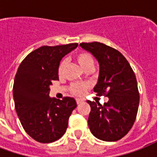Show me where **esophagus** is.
Here are the masks:
<instances>
[{
    "label": "esophagus",
    "mask_w": 157,
    "mask_h": 157,
    "mask_svg": "<svg viewBox=\"0 0 157 157\" xmlns=\"http://www.w3.org/2000/svg\"><path fill=\"white\" fill-rule=\"evenodd\" d=\"M83 102H84V100H83V99H80V98L76 99V103H77V104H81V103Z\"/></svg>",
    "instance_id": "esophagus-1"
}]
</instances>
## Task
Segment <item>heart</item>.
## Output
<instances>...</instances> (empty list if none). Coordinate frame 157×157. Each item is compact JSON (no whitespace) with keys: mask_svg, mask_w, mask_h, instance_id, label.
Instances as JSON below:
<instances>
[{"mask_svg":"<svg viewBox=\"0 0 157 157\" xmlns=\"http://www.w3.org/2000/svg\"><path fill=\"white\" fill-rule=\"evenodd\" d=\"M75 59H76L79 65L84 71L93 68L94 59L92 57V55L87 53V52H80V53H78L77 55H75ZM65 61L60 62L58 68V73L59 75H62L63 71L65 69ZM86 87H87V86L85 85V84H73V85L71 86V92L74 95L81 96L84 93Z\"/></svg>","mask_w":157,"mask_h":157,"instance_id":"1","label":"heart"}]
</instances>
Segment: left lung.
I'll return each instance as SVG.
<instances>
[{"instance_id": "obj_1", "label": "left lung", "mask_w": 157, "mask_h": 157, "mask_svg": "<svg viewBox=\"0 0 157 157\" xmlns=\"http://www.w3.org/2000/svg\"><path fill=\"white\" fill-rule=\"evenodd\" d=\"M99 64L98 82L93 91L109 101L91 106L88 125L92 134L101 140L117 141L128 134L137 115L140 94L136 77L124 55L115 48L99 43H82Z\"/></svg>"}]
</instances>
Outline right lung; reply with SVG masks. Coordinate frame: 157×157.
Returning a JSON list of instances; mask_svg holds the SVG:
<instances>
[{"label": "right lung", "mask_w": 157, "mask_h": 157, "mask_svg": "<svg viewBox=\"0 0 157 157\" xmlns=\"http://www.w3.org/2000/svg\"><path fill=\"white\" fill-rule=\"evenodd\" d=\"M78 44L43 46L27 55L20 64L13 85L16 112L26 133L40 143L61 138L76 108L73 98L62 100L49 97V86L58 81L62 58Z\"/></svg>", "instance_id": "right-lung-1"}]
</instances>
